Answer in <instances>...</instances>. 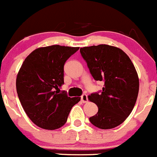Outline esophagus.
Returning <instances> with one entry per match:
<instances>
[{
	"mask_svg": "<svg viewBox=\"0 0 157 157\" xmlns=\"http://www.w3.org/2000/svg\"><path fill=\"white\" fill-rule=\"evenodd\" d=\"M81 101L83 102V103H86V102H88L87 95H86V94H83V95L81 96Z\"/></svg>",
	"mask_w": 157,
	"mask_h": 157,
	"instance_id": "esophagus-1",
	"label": "esophagus"
}]
</instances>
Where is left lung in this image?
Masks as SVG:
<instances>
[{"instance_id": "8db88e82", "label": "left lung", "mask_w": 157, "mask_h": 157, "mask_svg": "<svg viewBox=\"0 0 157 157\" xmlns=\"http://www.w3.org/2000/svg\"><path fill=\"white\" fill-rule=\"evenodd\" d=\"M94 79L103 82L101 93H92L89 100L97 105L91 123L102 129H113L132 113L139 93V77L134 65L122 49L108 44L80 48Z\"/></svg>"}]
</instances>
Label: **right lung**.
<instances>
[{
	"mask_svg": "<svg viewBox=\"0 0 157 157\" xmlns=\"http://www.w3.org/2000/svg\"><path fill=\"white\" fill-rule=\"evenodd\" d=\"M78 47L55 45L33 51L25 59L16 79L21 104L38 127L54 130L65 125L80 97L60 92L64 84V65Z\"/></svg>",
	"mask_w": 157,
	"mask_h": 157,
	"instance_id": "add662e5",
	"label": "right lung"
}]
</instances>
